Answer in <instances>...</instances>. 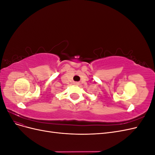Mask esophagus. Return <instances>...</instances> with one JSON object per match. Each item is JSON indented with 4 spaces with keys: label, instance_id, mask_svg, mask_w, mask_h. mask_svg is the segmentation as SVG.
Listing matches in <instances>:
<instances>
[{
    "label": "esophagus",
    "instance_id": "1",
    "mask_svg": "<svg viewBox=\"0 0 155 155\" xmlns=\"http://www.w3.org/2000/svg\"><path fill=\"white\" fill-rule=\"evenodd\" d=\"M76 84H77V85H78V84H79V83H77V82H76Z\"/></svg>",
    "mask_w": 155,
    "mask_h": 155
}]
</instances>
